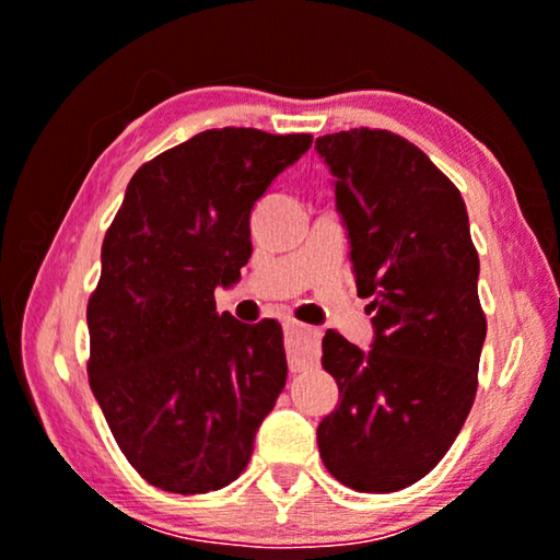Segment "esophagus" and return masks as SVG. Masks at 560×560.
<instances>
[{"label":"esophagus","mask_w":560,"mask_h":560,"mask_svg":"<svg viewBox=\"0 0 560 560\" xmlns=\"http://www.w3.org/2000/svg\"><path fill=\"white\" fill-rule=\"evenodd\" d=\"M285 341L290 354V370L293 372L305 370V366L318 359L320 331H316V328L298 324V320H285Z\"/></svg>","instance_id":"esophagus-1"}]
</instances>
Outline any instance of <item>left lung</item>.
Listing matches in <instances>:
<instances>
[{"mask_svg":"<svg viewBox=\"0 0 560 560\" xmlns=\"http://www.w3.org/2000/svg\"><path fill=\"white\" fill-rule=\"evenodd\" d=\"M316 152L374 313L370 349L324 336L339 405L318 423V451L341 485L397 492L441 462L477 395L487 320L469 213L425 152L387 129L324 135Z\"/></svg>","mask_w":560,"mask_h":560,"instance_id":"8db88e82","label":"left lung"}]
</instances>
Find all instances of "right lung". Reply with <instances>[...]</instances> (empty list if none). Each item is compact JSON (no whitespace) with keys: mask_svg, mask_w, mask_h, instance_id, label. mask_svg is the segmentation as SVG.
Listing matches in <instances>:
<instances>
[{"mask_svg":"<svg viewBox=\"0 0 560 560\" xmlns=\"http://www.w3.org/2000/svg\"><path fill=\"white\" fill-rule=\"evenodd\" d=\"M311 135L206 129L144 163L102 244L89 382L114 441L152 487L206 494L247 469L288 380L278 320L217 313L249 262V217Z\"/></svg>","mask_w":560,"mask_h":560,"instance_id":"obj_1","label":"right lung"}]
</instances>
